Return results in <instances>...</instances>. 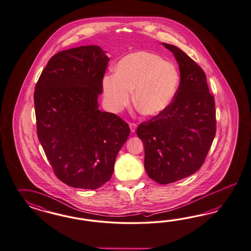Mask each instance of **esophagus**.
Masks as SVG:
<instances>
[{"label":"esophagus","mask_w":251,"mask_h":251,"mask_svg":"<svg viewBox=\"0 0 251 251\" xmlns=\"http://www.w3.org/2000/svg\"><path fill=\"white\" fill-rule=\"evenodd\" d=\"M129 129H130V131L131 132H134L135 130H136L137 128V124L136 123H133V122H130L129 124Z\"/></svg>","instance_id":"obj_1"}]
</instances>
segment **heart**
Instances as JSON below:
<instances>
[{
	"mask_svg": "<svg viewBox=\"0 0 251 251\" xmlns=\"http://www.w3.org/2000/svg\"><path fill=\"white\" fill-rule=\"evenodd\" d=\"M179 75L173 64L149 51L130 53L119 61L114 75L103 78L107 106L118 111L127 106L134 90L133 104L145 116H155L167 109L177 91Z\"/></svg>",
	"mask_w": 251,
	"mask_h": 251,
	"instance_id": "b5f03b06",
	"label": "heart"
}]
</instances>
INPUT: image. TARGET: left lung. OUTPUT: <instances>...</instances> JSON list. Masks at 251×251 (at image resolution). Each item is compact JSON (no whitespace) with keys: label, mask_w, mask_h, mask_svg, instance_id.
Returning <instances> with one entry per match:
<instances>
[{"label":"left lung","mask_w":251,"mask_h":251,"mask_svg":"<svg viewBox=\"0 0 251 251\" xmlns=\"http://www.w3.org/2000/svg\"><path fill=\"white\" fill-rule=\"evenodd\" d=\"M180 82L172 103L137 128L145 145V168L150 178L169 184L194 174L205 161L216 132L215 103L203 70L174 45Z\"/></svg>","instance_id":"left-lung-1"}]
</instances>
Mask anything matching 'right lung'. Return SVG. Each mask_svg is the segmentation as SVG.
<instances>
[{
    "label": "right lung",
    "instance_id": "1",
    "mask_svg": "<svg viewBox=\"0 0 251 251\" xmlns=\"http://www.w3.org/2000/svg\"><path fill=\"white\" fill-rule=\"evenodd\" d=\"M108 61L99 46L62 50L35 87L38 140L54 174L70 187L96 190L107 182L130 132L119 116L99 109Z\"/></svg>",
    "mask_w": 251,
    "mask_h": 251
}]
</instances>
